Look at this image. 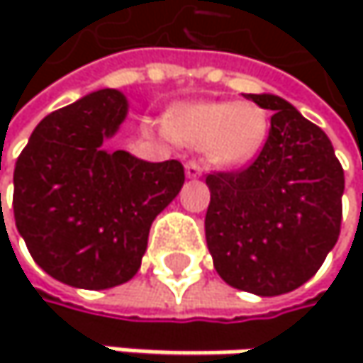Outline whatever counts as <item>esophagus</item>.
<instances>
[{
    "mask_svg": "<svg viewBox=\"0 0 363 363\" xmlns=\"http://www.w3.org/2000/svg\"><path fill=\"white\" fill-rule=\"evenodd\" d=\"M184 174H186V179H199L201 177V166L197 162H186Z\"/></svg>",
    "mask_w": 363,
    "mask_h": 363,
    "instance_id": "1",
    "label": "esophagus"
}]
</instances>
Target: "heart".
I'll return each mask as SVG.
<instances>
[{
    "mask_svg": "<svg viewBox=\"0 0 363 363\" xmlns=\"http://www.w3.org/2000/svg\"><path fill=\"white\" fill-rule=\"evenodd\" d=\"M166 130L172 140L203 149L218 166H244L260 153L269 117L254 103L199 101L184 103L168 113Z\"/></svg>",
    "mask_w": 363,
    "mask_h": 363,
    "instance_id": "1",
    "label": "heart"
}]
</instances>
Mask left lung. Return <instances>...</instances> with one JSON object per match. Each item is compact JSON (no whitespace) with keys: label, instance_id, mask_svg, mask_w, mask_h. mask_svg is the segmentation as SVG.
Listing matches in <instances>:
<instances>
[{"label":"left lung","instance_id":"1","mask_svg":"<svg viewBox=\"0 0 363 363\" xmlns=\"http://www.w3.org/2000/svg\"><path fill=\"white\" fill-rule=\"evenodd\" d=\"M273 111L246 170L206 177V242L233 288L277 296L309 281L340 233L345 172L322 128L275 94H248Z\"/></svg>","mask_w":363,"mask_h":363}]
</instances>
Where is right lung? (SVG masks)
I'll use <instances>...</instances> for the list:
<instances>
[{"label": "right lung", "mask_w": 363, "mask_h": 363, "mask_svg": "<svg viewBox=\"0 0 363 363\" xmlns=\"http://www.w3.org/2000/svg\"><path fill=\"white\" fill-rule=\"evenodd\" d=\"M128 115L119 90L50 113L14 168V220L37 264L86 290L125 284L140 269L155 216L179 195L181 162L107 151Z\"/></svg>", "instance_id": "right-lung-1"}]
</instances>
